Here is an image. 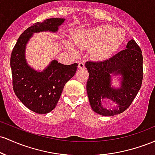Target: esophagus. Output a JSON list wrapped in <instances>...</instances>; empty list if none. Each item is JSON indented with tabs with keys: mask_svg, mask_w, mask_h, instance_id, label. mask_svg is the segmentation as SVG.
Masks as SVG:
<instances>
[{
	"mask_svg": "<svg viewBox=\"0 0 155 155\" xmlns=\"http://www.w3.org/2000/svg\"><path fill=\"white\" fill-rule=\"evenodd\" d=\"M78 67H79V68H81V69H83L85 68V65L84 63H83V62H80L79 63V65H78Z\"/></svg>",
	"mask_w": 155,
	"mask_h": 155,
	"instance_id": "obj_1",
	"label": "esophagus"
}]
</instances>
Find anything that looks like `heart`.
I'll return each mask as SVG.
<instances>
[{"mask_svg": "<svg viewBox=\"0 0 155 155\" xmlns=\"http://www.w3.org/2000/svg\"><path fill=\"white\" fill-rule=\"evenodd\" d=\"M124 38L122 29H114L110 25H101L81 33L74 38V42L81 48L92 47L99 44L95 54L98 58H104L118 47Z\"/></svg>", "mask_w": 155, "mask_h": 155, "instance_id": "heart-1", "label": "heart"}]
</instances>
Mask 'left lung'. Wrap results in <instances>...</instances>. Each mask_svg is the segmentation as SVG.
I'll return each mask as SVG.
<instances>
[{
    "label": "left lung",
    "mask_w": 155,
    "mask_h": 155,
    "mask_svg": "<svg viewBox=\"0 0 155 155\" xmlns=\"http://www.w3.org/2000/svg\"><path fill=\"white\" fill-rule=\"evenodd\" d=\"M85 66L89 72L87 92L94 111L102 116H114L122 113L132 104L139 91L143 80V56L139 46L133 39L126 49L109 59L103 61H87ZM121 76V87H110L111 76ZM109 100L117 107L108 109L103 101Z\"/></svg>",
    "instance_id": "1"
}]
</instances>
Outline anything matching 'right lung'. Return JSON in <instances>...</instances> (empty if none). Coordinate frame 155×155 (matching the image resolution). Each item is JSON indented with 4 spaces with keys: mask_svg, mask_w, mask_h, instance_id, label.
Segmentation results:
<instances>
[{
    "mask_svg": "<svg viewBox=\"0 0 155 155\" xmlns=\"http://www.w3.org/2000/svg\"><path fill=\"white\" fill-rule=\"evenodd\" d=\"M64 21L63 18H50L33 24L19 37L11 54L15 95L27 108L37 114H47L56 107L64 86L76 74L78 64L63 65L54 60L43 71H36L26 62L27 43L34 33H55Z\"/></svg>",
    "mask_w": 155,
    "mask_h": 155,
    "instance_id": "right-lung-1",
    "label": "right lung"
}]
</instances>
